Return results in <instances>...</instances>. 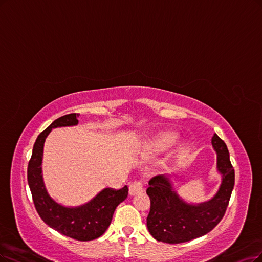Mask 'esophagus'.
Returning a JSON list of instances; mask_svg holds the SVG:
<instances>
[{"label": "esophagus", "instance_id": "34e87169", "mask_svg": "<svg viewBox=\"0 0 262 262\" xmlns=\"http://www.w3.org/2000/svg\"><path fill=\"white\" fill-rule=\"evenodd\" d=\"M143 191V183L141 180H135L129 185V194L135 195Z\"/></svg>", "mask_w": 262, "mask_h": 262}]
</instances>
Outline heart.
I'll return each instance as SVG.
<instances>
[{
	"instance_id": "heart-1",
	"label": "heart",
	"mask_w": 262,
	"mask_h": 262,
	"mask_svg": "<svg viewBox=\"0 0 262 262\" xmlns=\"http://www.w3.org/2000/svg\"><path fill=\"white\" fill-rule=\"evenodd\" d=\"M172 140H173L172 136H164L161 140H159L158 146L159 147H164V146H166V144L170 143Z\"/></svg>"
}]
</instances>
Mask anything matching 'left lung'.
<instances>
[{
	"mask_svg": "<svg viewBox=\"0 0 262 262\" xmlns=\"http://www.w3.org/2000/svg\"><path fill=\"white\" fill-rule=\"evenodd\" d=\"M211 143L217 152V167L222 175L221 186L214 199L200 205H189L172 190L167 177L156 176L150 179L147 194L151 206L147 227L157 241L168 244L185 243L207 234L224 218L234 187L235 173L225 141L215 134Z\"/></svg>",
	"mask_w": 262,
	"mask_h": 262,
	"instance_id": "left-lung-1",
	"label": "left lung"
}]
</instances>
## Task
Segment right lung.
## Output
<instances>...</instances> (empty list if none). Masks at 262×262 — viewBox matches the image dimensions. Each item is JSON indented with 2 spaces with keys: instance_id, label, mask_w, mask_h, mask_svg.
<instances>
[{
  "instance_id": "add662e5",
  "label": "right lung",
  "mask_w": 262,
  "mask_h": 262,
  "mask_svg": "<svg viewBox=\"0 0 262 262\" xmlns=\"http://www.w3.org/2000/svg\"><path fill=\"white\" fill-rule=\"evenodd\" d=\"M79 113H70L55 120L38 135L28 164V183L37 214L45 224L62 235L76 241H92L101 236L111 224L115 208L128 195L127 186L122 189L106 188L87 204L69 208L56 203L45 189L42 178L44 141L53 128L79 123Z\"/></svg>"
}]
</instances>
